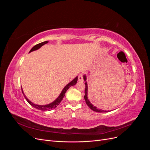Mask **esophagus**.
<instances>
[{
  "instance_id": "obj_1",
  "label": "esophagus",
  "mask_w": 150,
  "mask_h": 150,
  "mask_svg": "<svg viewBox=\"0 0 150 150\" xmlns=\"http://www.w3.org/2000/svg\"><path fill=\"white\" fill-rule=\"evenodd\" d=\"M84 81L83 79V75L82 74H80L78 76V81H80V82H83Z\"/></svg>"
}]
</instances>
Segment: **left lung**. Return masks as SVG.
<instances>
[{
    "label": "left lung",
    "mask_w": 150,
    "mask_h": 150,
    "mask_svg": "<svg viewBox=\"0 0 150 150\" xmlns=\"http://www.w3.org/2000/svg\"><path fill=\"white\" fill-rule=\"evenodd\" d=\"M84 80L85 81H86V77L85 75L84 76ZM88 84H87V82H86L85 83V91H84L85 95H84V99H85V101H86V103L87 104V105L89 107V108L91 109L93 111H96V112H108L109 111L102 110H101V109H99V108H98L96 106H94L93 104L91 103V102L89 101V100L88 99Z\"/></svg>",
    "instance_id": "left-lung-1"
}]
</instances>
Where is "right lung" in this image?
Here are the masks:
<instances>
[{"label": "right lung", "instance_id": "obj_1", "mask_svg": "<svg viewBox=\"0 0 150 150\" xmlns=\"http://www.w3.org/2000/svg\"><path fill=\"white\" fill-rule=\"evenodd\" d=\"M47 43H48V41H44V42H41V43H39V44H37V45H35V46H34L33 48H32V49H30V51H29V52H33V51H35V50L39 49L40 47H42V46H43V45L46 44H47ZM77 81H78V77H76V78H75L73 80H72V81H71V82H70L69 84H67L65 86V87L64 88V89H62V92L61 93L59 96H58V98L56 99L55 101H53L52 103H51L46 104V105H38V104H35L33 103L31 101H30L28 98H27L25 97V94H24V92H23V90H22V93H23L24 96L25 97V99L27 100V101H28V102L29 103V104H30L32 106H33L34 108H36V109H38V110H41V111H50V110H52V109L56 108L59 105V104H60V103H61V101L62 100L63 98L64 97L65 93H66L67 89H69V88L71 87V86H72L75 85V84H76V83H77Z\"/></svg>", "mask_w": 150, "mask_h": 150}]
</instances>
